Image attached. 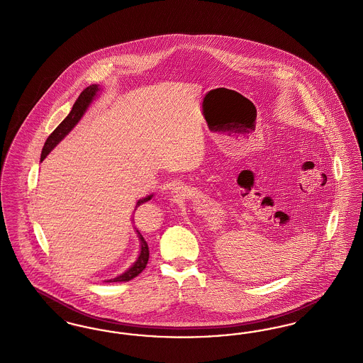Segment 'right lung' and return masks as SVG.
I'll return each instance as SVG.
<instances>
[{
  "label": "right lung",
  "instance_id": "right-lung-1",
  "mask_svg": "<svg viewBox=\"0 0 363 363\" xmlns=\"http://www.w3.org/2000/svg\"><path fill=\"white\" fill-rule=\"evenodd\" d=\"M99 91H101V86H98V84H92V86H86V89L79 95L77 101L73 104V107H72L69 114L67 116V118L54 129V132L46 140V143L43 145V150H42L40 162H43L46 159V156L49 155L52 150L57 147V144L61 143L64 138H67L69 135L70 130L80 122V120L83 118V116L86 114L88 107L96 99ZM152 197H154V194H150V196H145V197L138 200V203L135 206V211L141 204L150 201ZM136 234H138V241H140V253H138V257L136 259V261L121 275L113 277V279H108V280H104V281H107V283H111V281H129V280H132L133 277H138V274H141L144 271V268H145V265L148 262V259H150V249H148V243L143 238V235L140 234L138 230H136Z\"/></svg>",
  "mask_w": 363,
  "mask_h": 363
}]
</instances>
